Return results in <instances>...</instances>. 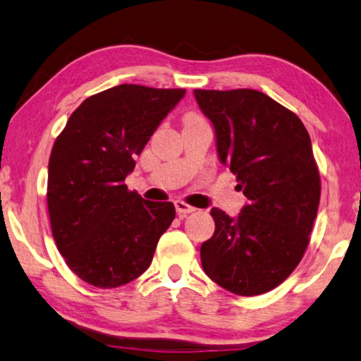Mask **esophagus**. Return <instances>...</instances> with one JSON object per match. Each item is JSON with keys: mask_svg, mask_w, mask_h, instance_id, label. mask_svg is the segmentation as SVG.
Returning <instances> with one entry per match:
<instances>
[{"mask_svg": "<svg viewBox=\"0 0 361 361\" xmlns=\"http://www.w3.org/2000/svg\"><path fill=\"white\" fill-rule=\"evenodd\" d=\"M174 206H176V211H177V214H179L180 217H185L187 214H192V212L197 211V207H193V206H190V204H187L185 201H180V200H177L176 203H174Z\"/></svg>", "mask_w": 361, "mask_h": 361, "instance_id": "obj_1", "label": "esophagus"}]
</instances>
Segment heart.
Returning a JSON list of instances; mask_svg holds the SVG:
<instances>
[{"mask_svg": "<svg viewBox=\"0 0 361 361\" xmlns=\"http://www.w3.org/2000/svg\"><path fill=\"white\" fill-rule=\"evenodd\" d=\"M187 117H198V116H197V114H188Z\"/></svg>", "mask_w": 361, "mask_h": 361, "instance_id": "heart-1", "label": "heart"}]
</instances>
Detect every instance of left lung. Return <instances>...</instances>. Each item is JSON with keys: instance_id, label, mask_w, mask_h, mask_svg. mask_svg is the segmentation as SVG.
Wrapping results in <instances>:
<instances>
[{"instance_id": "1", "label": "left lung", "mask_w": 361, "mask_h": 361, "mask_svg": "<svg viewBox=\"0 0 361 361\" xmlns=\"http://www.w3.org/2000/svg\"><path fill=\"white\" fill-rule=\"evenodd\" d=\"M216 128L220 161L247 197L236 219L214 207L216 231L201 245L211 279L239 296H255L287 279L311 241L320 173L300 117L262 92L195 90Z\"/></svg>"}]
</instances>
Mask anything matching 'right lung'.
<instances>
[{
    "mask_svg": "<svg viewBox=\"0 0 361 361\" xmlns=\"http://www.w3.org/2000/svg\"><path fill=\"white\" fill-rule=\"evenodd\" d=\"M184 88L122 84L88 97L50 152L47 209L56 249L73 273L116 288L150 267L176 217L169 201H145L125 177Z\"/></svg>",
    "mask_w": 361,
    "mask_h": 361,
    "instance_id": "add662e5",
    "label": "right lung"
}]
</instances>
